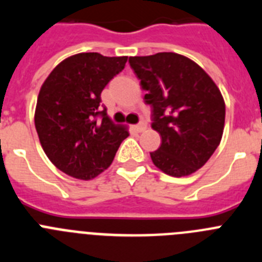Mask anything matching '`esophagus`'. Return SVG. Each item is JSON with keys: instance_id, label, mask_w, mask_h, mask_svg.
I'll list each match as a JSON object with an SVG mask.
<instances>
[{"instance_id": "1", "label": "esophagus", "mask_w": 262, "mask_h": 262, "mask_svg": "<svg viewBox=\"0 0 262 262\" xmlns=\"http://www.w3.org/2000/svg\"><path fill=\"white\" fill-rule=\"evenodd\" d=\"M145 128H147V124H145L144 122H140V123L136 124V126H135V129L138 131V133H143Z\"/></svg>"}]
</instances>
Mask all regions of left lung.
Returning a JSON list of instances; mask_svg holds the SVG:
<instances>
[{
    "label": "left lung",
    "instance_id": "left-lung-1",
    "mask_svg": "<svg viewBox=\"0 0 262 262\" xmlns=\"http://www.w3.org/2000/svg\"><path fill=\"white\" fill-rule=\"evenodd\" d=\"M152 107V128L161 136L155 165L173 177L196 172L222 140L226 105L221 90L193 60L174 52L128 59Z\"/></svg>",
    "mask_w": 262,
    "mask_h": 262
}]
</instances>
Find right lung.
<instances>
[{
	"mask_svg": "<svg viewBox=\"0 0 262 262\" xmlns=\"http://www.w3.org/2000/svg\"><path fill=\"white\" fill-rule=\"evenodd\" d=\"M127 56L77 53L62 60L43 82L35 128L51 163L78 180H92L111 165L128 136L101 107L103 88L126 66Z\"/></svg>",
	"mask_w": 262,
	"mask_h": 262,
	"instance_id": "1",
	"label": "right lung"
}]
</instances>
